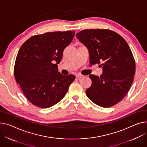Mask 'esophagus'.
Segmentation results:
<instances>
[{
    "label": "esophagus",
    "mask_w": 147,
    "mask_h": 147,
    "mask_svg": "<svg viewBox=\"0 0 147 147\" xmlns=\"http://www.w3.org/2000/svg\"><path fill=\"white\" fill-rule=\"evenodd\" d=\"M83 77V75H81V74H77L76 75V78L77 79H81V78Z\"/></svg>",
    "instance_id": "obj_1"
}]
</instances>
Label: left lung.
I'll return each instance as SVG.
<instances>
[{
	"label": "left lung",
	"mask_w": 147,
	"mask_h": 147,
	"mask_svg": "<svg viewBox=\"0 0 147 147\" xmlns=\"http://www.w3.org/2000/svg\"><path fill=\"white\" fill-rule=\"evenodd\" d=\"M89 50L90 64H100L103 73L89 75L87 96L95 104L109 107L122 100L129 90L135 73V61L124 39L110 29H84L76 35Z\"/></svg>",
	"instance_id": "8db88e82"
}]
</instances>
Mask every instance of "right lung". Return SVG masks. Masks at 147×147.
Listing matches in <instances>:
<instances>
[{
  "label": "right lung",
  "instance_id": "obj_1",
  "mask_svg": "<svg viewBox=\"0 0 147 147\" xmlns=\"http://www.w3.org/2000/svg\"><path fill=\"white\" fill-rule=\"evenodd\" d=\"M74 34V31H67L35 35L19 49L14 66L15 78L34 105L48 108L57 104L75 80L74 75L61 74L57 65Z\"/></svg>",
  "mask_w": 147,
  "mask_h": 147
}]
</instances>
